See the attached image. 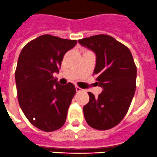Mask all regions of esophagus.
<instances>
[{"instance_id": "obj_1", "label": "esophagus", "mask_w": 157, "mask_h": 157, "mask_svg": "<svg viewBox=\"0 0 157 157\" xmlns=\"http://www.w3.org/2000/svg\"><path fill=\"white\" fill-rule=\"evenodd\" d=\"M75 90H76V91H77V92H82V91L84 90H82V88L78 87V86H75Z\"/></svg>"}]
</instances>
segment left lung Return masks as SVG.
<instances>
[{
    "instance_id": "left-lung-1",
    "label": "left lung",
    "mask_w": 157,
    "mask_h": 157,
    "mask_svg": "<svg viewBox=\"0 0 157 157\" xmlns=\"http://www.w3.org/2000/svg\"><path fill=\"white\" fill-rule=\"evenodd\" d=\"M97 56L93 75L103 88L95 98L89 92L90 101L83 107L86 121L92 128L106 130L118 125L128 112L136 89L137 67L126 45L107 34L78 40Z\"/></svg>"
}]
</instances>
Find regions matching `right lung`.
<instances>
[{
	"instance_id": "right-lung-1",
	"label": "right lung",
	"mask_w": 157,
	"mask_h": 157,
	"mask_svg": "<svg viewBox=\"0 0 157 157\" xmlns=\"http://www.w3.org/2000/svg\"><path fill=\"white\" fill-rule=\"evenodd\" d=\"M76 40L44 34L25 45L16 66V90L19 106L32 125L51 132L63 126L76 93L72 83L61 86L53 78L63 56Z\"/></svg>"
}]
</instances>
